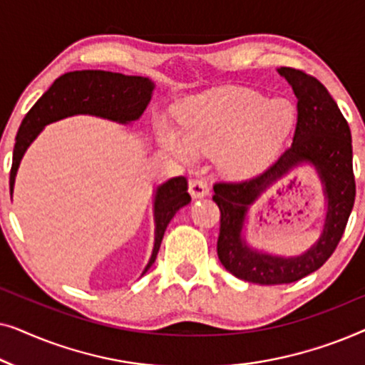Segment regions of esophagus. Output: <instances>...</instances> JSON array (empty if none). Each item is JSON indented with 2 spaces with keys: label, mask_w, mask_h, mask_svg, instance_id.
<instances>
[{
  "label": "esophagus",
  "mask_w": 365,
  "mask_h": 365,
  "mask_svg": "<svg viewBox=\"0 0 365 365\" xmlns=\"http://www.w3.org/2000/svg\"><path fill=\"white\" fill-rule=\"evenodd\" d=\"M189 194H191L194 199L206 197L209 194L207 182L204 181V179H194V181L189 182Z\"/></svg>",
  "instance_id": "34e87169"
}]
</instances>
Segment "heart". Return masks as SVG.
<instances>
[{"label":"heart","mask_w":365,"mask_h":365,"mask_svg":"<svg viewBox=\"0 0 365 365\" xmlns=\"http://www.w3.org/2000/svg\"><path fill=\"white\" fill-rule=\"evenodd\" d=\"M296 106L287 98L267 99L231 89L192 99L181 109V128L159 124L158 143L182 163L197 151L217 153L219 164L234 178H247L271 164L296 124Z\"/></svg>","instance_id":"b5f03b06"}]
</instances>
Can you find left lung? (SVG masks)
<instances>
[{
  "label": "left lung",
  "instance_id": "1",
  "mask_svg": "<svg viewBox=\"0 0 365 365\" xmlns=\"http://www.w3.org/2000/svg\"><path fill=\"white\" fill-rule=\"evenodd\" d=\"M297 98L292 144L261 176L242 182H219L212 201L221 211L217 256L226 271L242 281L272 286L289 284L317 271L341 241L356 199L352 138L346 118L321 81L304 71L279 68ZM299 165H312L323 184L327 216L322 236L306 253L284 258L249 247L243 237L252 204Z\"/></svg>",
  "mask_w": 365,
  "mask_h": 365
}]
</instances>
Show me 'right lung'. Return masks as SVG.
I'll return each instance as SVG.
<instances>
[{
  "label": "right lung",
  "instance_id": "1",
  "mask_svg": "<svg viewBox=\"0 0 365 365\" xmlns=\"http://www.w3.org/2000/svg\"><path fill=\"white\" fill-rule=\"evenodd\" d=\"M154 91V83L149 78L126 76L121 73L84 69L59 76L51 88L34 103L18 129L13 149V164L9 173V192L13 196L14 181L19 163L39 136L44 126L59 119L89 114L119 124H131L141 118ZM191 202L186 178H173L159 184L154 191V247L148 266L141 276L156 261L168 224L179 209Z\"/></svg>",
  "mask_w": 365,
  "mask_h": 365
}]
</instances>
